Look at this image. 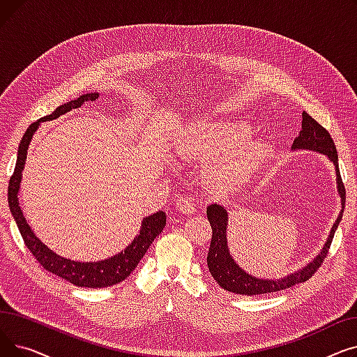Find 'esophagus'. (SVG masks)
Returning <instances> with one entry per match:
<instances>
[{"label":"esophagus","mask_w":357,"mask_h":357,"mask_svg":"<svg viewBox=\"0 0 357 357\" xmlns=\"http://www.w3.org/2000/svg\"><path fill=\"white\" fill-rule=\"evenodd\" d=\"M176 210L182 214H194L195 213V202L191 198L179 197L176 199Z\"/></svg>","instance_id":"34e87169"}]
</instances>
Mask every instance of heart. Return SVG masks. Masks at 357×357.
<instances>
[{
	"label": "heart",
	"instance_id": "b5f03b06",
	"mask_svg": "<svg viewBox=\"0 0 357 357\" xmlns=\"http://www.w3.org/2000/svg\"><path fill=\"white\" fill-rule=\"evenodd\" d=\"M249 126L237 121H201L176 144L181 159L205 162L204 182L214 192H233L245 185L271 156V146L245 137Z\"/></svg>",
	"mask_w": 357,
	"mask_h": 357
}]
</instances>
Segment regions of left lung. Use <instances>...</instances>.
I'll list each match as a JSON object with an SVG mask.
<instances>
[{
	"instance_id": "obj_1",
	"label": "left lung",
	"mask_w": 357,
	"mask_h": 357,
	"mask_svg": "<svg viewBox=\"0 0 357 357\" xmlns=\"http://www.w3.org/2000/svg\"><path fill=\"white\" fill-rule=\"evenodd\" d=\"M292 150H314V152L326 155L330 162H333L335 167V182H337V192L342 199V211L337 217L335 222L333 224L331 231L327 237V241L321 252L318 253L312 261L303 269H299L291 275H287L285 278L279 279H260L256 276L249 275L248 272L243 271L230 255V249L227 245V224H229V215L224 207L218 204H211L207 207V217L213 229V237L211 245L207 256V265L210 269V273L213 275L215 282L229 292L240 294V295H260V294H269L282 291L287 288H291L296 284H301L308 280L317 269L321 266L323 260L327 257L330 245L333 241L334 233L339 227V222L342 221L344 204H346V190L342 182L340 171H339V156H337L335 144L330 136L328 131L318 124L307 112H303V126L301 131H299L298 137H295L292 143Z\"/></svg>"
}]
</instances>
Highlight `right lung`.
I'll return each mask as SVG.
<instances>
[{"mask_svg": "<svg viewBox=\"0 0 357 357\" xmlns=\"http://www.w3.org/2000/svg\"><path fill=\"white\" fill-rule=\"evenodd\" d=\"M98 97H100L98 92L84 93V96H81L78 100H72L58 107L52 112V114L33 123L24 133L20 142V146H18L15 169L8 183L10 211L15 220L18 230H20L26 248L46 271L61 276L62 279L68 280V282L73 285L84 287V288H105V287L116 285L121 282V280H124L131 272L135 271V268L139 265V261L142 260V257L144 256L150 245H152L153 240L162 233L163 227L166 226V214L163 211H158L152 215L143 218L140 233L119 255H114L100 261H75L52 252L46 245H43V243L37 238V236L33 233V230L27 224L23 215V211L20 208V204H18L17 195H18V191H20L22 175H23V169L27 158L29 144L33 139V135L36 133V130L39 128L42 121H50V120L58 119L73 108H79L86 101H96Z\"/></svg>", "mask_w": 357, "mask_h": 357, "instance_id": "right-lung-1", "label": "right lung"}]
</instances>
